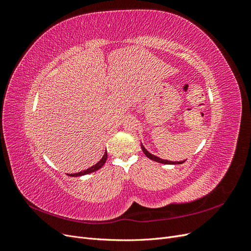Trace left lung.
Masks as SVG:
<instances>
[{
    "label": "left lung",
    "mask_w": 251,
    "mask_h": 251,
    "mask_svg": "<svg viewBox=\"0 0 251 251\" xmlns=\"http://www.w3.org/2000/svg\"><path fill=\"white\" fill-rule=\"evenodd\" d=\"M141 149H142V151L144 153V155H146L148 158H150L151 160L153 161H156V162H159V163H163V164H182L183 162H185L186 160H183V161H170V160H164V159H161L159 158L153 154H151L150 151L143 147V144L141 143Z\"/></svg>",
    "instance_id": "1"
}]
</instances>
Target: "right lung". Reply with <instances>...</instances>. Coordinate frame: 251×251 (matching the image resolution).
Here are the masks:
<instances>
[{
  "instance_id": "obj_1",
  "label": "right lung",
  "mask_w": 251,
  "mask_h": 251,
  "mask_svg": "<svg viewBox=\"0 0 251 251\" xmlns=\"http://www.w3.org/2000/svg\"><path fill=\"white\" fill-rule=\"evenodd\" d=\"M107 158H108V154H107V151H104V155L102 156V158L100 159V161H98L96 164H94V165H92L91 166V168H89V169H87V170H85V171H81V172H79V173H75V174H69V176H71V177H80V176H83V175H88V174H90V173H93V172H95V171H97V170H100L101 166L105 163V161H107Z\"/></svg>"
}]
</instances>
